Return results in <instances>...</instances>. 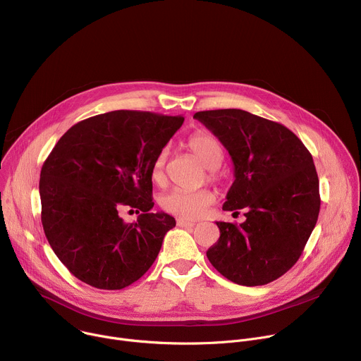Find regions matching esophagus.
Returning <instances> with one entry per match:
<instances>
[{
    "label": "esophagus",
    "instance_id": "1",
    "mask_svg": "<svg viewBox=\"0 0 361 361\" xmlns=\"http://www.w3.org/2000/svg\"><path fill=\"white\" fill-rule=\"evenodd\" d=\"M177 226H178V227H183V228H191V227L195 226V223L187 221V220H183V219H178V220H177Z\"/></svg>",
    "mask_w": 361,
    "mask_h": 361
}]
</instances>
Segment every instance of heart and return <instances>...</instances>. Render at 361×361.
I'll list each match as a JSON object with an SVG mask.
<instances>
[{
    "instance_id": "heart-1",
    "label": "heart",
    "mask_w": 361,
    "mask_h": 361,
    "mask_svg": "<svg viewBox=\"0 0 361 361\" xmlns=\"http://www.w3.org/2000/svg\"><path fill=\"white\" fill-rule=\"evenodd\" d=\"M187 147L201 161V164L205 169H209L210 181L219 183L223 180L219 167L224 160V148L214 134L204 130H198L188 137ZM167 156V148H163L152 163L151 177L157 184H161L166 180ZM214 201L216 194L210 188H201L197 191L173 190L161 197L160 204L167 213L194 220L201 217L205 213V210H207L212 204H214Z\"/></svg>"
}]
</instances>
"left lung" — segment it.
I'll use <instances>...</instances> for the list:
<instances>
[{"label":"left lung","mask_w":361,"mask_h":361,"mask_svg":"<svg viewBox=\"0 0 361 361\" xmlns=\"http://www.w3.org/2000/svg\"><path fill=\"white\" fill-rule=\"evenodd\" d=\"M194 118L219 137L234 163L223 210L245 209L240 226L217 221L220 238L209 260L235 284H269L297 263L319 219L312 154L287 127L248 111H198Z\"/></svg>","instance_id":"1"}]
</instances>
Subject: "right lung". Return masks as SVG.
<instances>
[{"label": "right lung", "instance_id": "right-lung-1", "mask_svg": "<svg viewBox=\"0 0 361 361\" xmlns=\"http://www.w3.org/2000/svg\"><path fill=\"white\" fill-rule=\"evenodd\" d=\"M183 123L180 116L110 111L73 126L49 152L39 174L41 223L78 280L121 290L156 262L176 220L151 212V167ZM123 207L140 214L135 224L119 217Z\"/></svg>", "mask_w": 361, "mask_h": 361}]
</instances>
